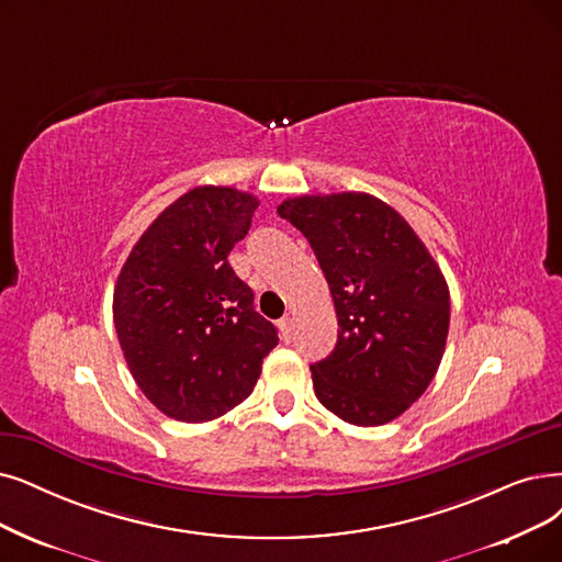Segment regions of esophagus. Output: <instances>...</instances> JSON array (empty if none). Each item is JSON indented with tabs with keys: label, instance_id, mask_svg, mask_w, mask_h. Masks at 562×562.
I'll return each mask as SVG.
<instances>
[{
	"label": "esophagus",
	"instance_id": "esophagus-1",
	"mask_svg": "<svg viewBox=\"0 0 562 562\" xmlns=\"http://www.w3.org/2000/svg\"><path fill=\"white\" fill-rule=\"evenodd\" d=\"M279 329H281V336H283L285 341L293 339V329H295V325H293V318H290V316H283V318L279 321Z\"/></svg>",
	"mask_w": 562,
	"mask_h": 562
}]
</instances>
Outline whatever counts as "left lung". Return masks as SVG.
<instances>
[{
	"instance_id": "1",
	"label": "left lung",
	"mask_w": 562,
	"mask_h": 562,
	"mask_svg": "<svg viewBox=\"0 0 562 562\" xmlns=\"http://www.w3.org/2000/svg\"><path fill=\"white\" fill-rule=\"evenodd\" d=\"M277 212L308 239L341 327L331 355L311 364L318 401L357 426L396 419L429 387L445 352L450 290L440 267L375 195H300Z\"/></svg>"
}]
</instances>
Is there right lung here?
I'll use <instances>...</instances> for the list:
<instances>
[{"mask_svg":"<svg viewBox=\"0 0 562 562\" xmlns=\"http://www.w3.org/2000/svg\"><path fill=\"white\" fill-rule=\"evenodd\" d=\"M258 205L231 187L191 189L154 218L117 277L112 318L128 371L172 419L210 422L239 406L279 344L228 262Z\"/></svg>","mask_w":562,"mask_h":562,"instance_id":"add662e5","label":"right lung"}]
</instances>
